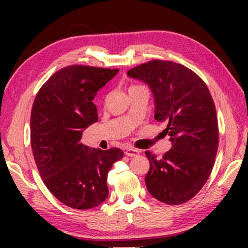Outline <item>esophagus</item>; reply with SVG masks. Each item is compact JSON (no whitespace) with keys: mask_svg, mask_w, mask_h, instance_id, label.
Returning a JSON list of instances; mask_svg holds the SVG:
<instances>
[{"mask_svg":"<svg viewBox=\"0 0 248 248\" xmlns=\"http://www.w3.org/2000/svg\"><path fill=\"white\" fill-rule=\"evenodd\" d=\"M139 153H140L139 150L131 149V148L125 149V151H124V154L127 155V156H137V155H139Z\"/></svg>","mask_w":248,"mask_h":248,"instance_id":"esophagus-1","label":"esophagus"}]
</instances>
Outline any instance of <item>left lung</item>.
<instances>
[{
	"mask_svg": "<svg viewBox=\"0 0 248 248\" xmlns=\"http://www.w3.org/2000/svg\"><path fill=\"white\" fill-rule=\"evenodd\" d=\"M150 86L155 120L164 123L171 149L157 158L146 151L145 185L155 199L180 204L204 186L219 146L216 106L205 83L194 71L173 61L152 60L128 71Z\"/></svg>",
	"mask_w": 248,
	"mask_h": 248,
	"instance_id": "obj_1",
	"label": "left lung"
}]
</instances>
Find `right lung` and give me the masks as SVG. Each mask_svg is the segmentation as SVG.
Here are the masks:
<instances>
[{
	"instance_id": "add662e5",
	"label": "right lung",
	"mask_w": 248,
	"mask_h": 248,
	"mask_svg": "<svg viewBox=\"0 0 248 248\" xmlns=\"http://www.w3.org/2000/svg\"><path fill=\"white\" fill-rule=\"evenodd\" d=\"M119 72L89 65L57 71L40 87L31 115V144L40 177L56 198L72 209L97 207L108 197L107 174L124 157L120 149H90L82 133L97 123L93 99Z\"/></svg>"
}]
</instances>
